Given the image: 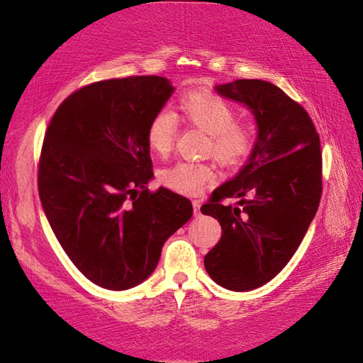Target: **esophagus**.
<instances>
[{"instance_id":"esophagus-1","label":"esophagus","mask_w":363,"mask_h":363,"mask_svg":"<svg viewBox=\"0 0 363 363\" xmlns=\"http://www.w3.org/2000/svg\"><path fill=\"white\" fill-rule=\"evenodd\" d=\"M193 210H194V215H199L201 213V202L199 201H193Z\"/></svg>"}]
</instances>
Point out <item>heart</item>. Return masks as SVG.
Listing matches in <instances>:
<instances>
[{
  "instance_id": "obj_1",
  "label": "heart",
  "mask_w": 363,
  "mask_h": 363,
  "mask_svg": "<svg viewBox=\"0 0 363 363\" xmlns=\"http://www.w3.org/2000/svg\"><path fill=\"white\" fill-rule=\"evenodd\" d=\"M178 108L184 119L207 133V150L222 164H236L252 152L255 130L236 119L235 106L227 99L207 91L187 93ZM176 118L170 110H160L147 127V144L160 156L170 153L176 138ZM165 187L184 194H196L215 178L210 164L179 161L160 172Z\"/></svg>"
}]
</instances>
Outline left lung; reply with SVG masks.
Listing matches in <instances>:
<instances>
[{
	"label": "left lung",
	"mask_w": 363,
	"mask_h": 363,
	"mask_svg": "<svg viewBox=\"0 0 363 363\" xmlns=\"http://www.w3.org/2000/svg\"><path fill=\"white\" fill-rule=\"evenodd\" d=\"M215 90L252 110L257 138L247 164L201 207L222 227L203 265L218 285L250 291L288 264L315 216L322 194L320 141L305 108L272 82L236 79ZM225 197L240 201L224 206Z\"/></svg>",
	"instance_id": "left-lung-1"
}]
</instances>
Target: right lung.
<instances>
[{"label":"right lung","instance_id":"add662e5","mask_svg":"<svg viewBox=\"0 0 363 363\" xmlns=\"http://www.w3.org/2000/svg\"><path fill=\"white\" fill-rule=\"evenodd\" d=\"M162 77L93 82L62 101L44 136L38 191L49 224L89 281L123 291L144 282L193 215L169 189L150 193L147 127L173 95Z\"/></svg>","mask_w":363,"mask_h":363}]
</instances>
